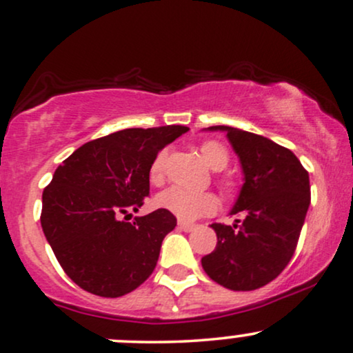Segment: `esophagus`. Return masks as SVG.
Segmentation results:
<instances>
[{"label": "esophagus", "instance_id": "obj_1", "mask_svg": "<svg viewBox=\"0 0 353 353\" xmlns=\"http://www.w3.org/2000/svg\"><path fill=\"white\" fill-rule=\"evenodd\" d=\"M179 228H181V230H184V232H192L195 228V225L189 223V222H179Z\"/></svg>", "mask_w": 353, "mask_h": 353}]
</instances>
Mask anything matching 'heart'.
I'll list each match as a JSON object with an SVG mask.
<instances>
[{
	"mask_svg": "<svg viewBox=\"0 0 353 353\" xmlns=\"http://www.w3.org/2000/svg\"><path fill=\"white\" fill-rule=\"evenodd\" d=\"M199 152H201L202 159L210 165L214 171H222L230 163V152H228L225 144L220 141H203L199 146ZM165 156L168 152L159 151L158 156L152 159L150 168V179L154 184H159L163 181L164 174V164ZM220 185L223 190L230 192L235 188V182L232 177L222 176L219 177ZM156 205L159 209L171 212L181 220H195L202 215L214 214L219 209V199L217 195L212 192H194V190L179 188V185H172V188L163 190L156 195Z\"/></svg>",
	"mask_w": 353,
	"mask_h": 353,
	"instance_id": "heart-1",
	"label": "heart"
}]
</instances>
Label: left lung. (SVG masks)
<instances>
[{
    "label": "left lung",
    "instance_id": "obj_1",
    "mask_svg": "<svg viewBox=\"0 0 353 353\" xmlns=\"http://www.w3.org/2000/svg\"><path fill=\"white\" fill-rule=\"evenodd\" d=\"M227 131L243 168L245 182L232 215L235 225L212 223L217 246L202 258L210 279L232 291H253L281 274L296 252L311 203L309 172L294 152L265 136Z\"/></svg>",
    "mask_w": 353,
    "mask_h": 353
}]
</instances>
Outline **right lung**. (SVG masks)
I'll use <instances>...</instances> for the list:
<instances>
[{
	"label": "right lung",
	"mask_w": 353,
	"mask_h": 353,
	"mask_svg": "<svg viewBox=\"0 0 353 353\" xmlns=\"http://www.w3.org/2000/svg\"><path fill=\"white\" fill-rule=\"evenodd\" d=\"M188 126L128 128L85 143L42 192L41 225L65 274L82 290L120 298L150 278L177 220L158 209L128 222L150 195V168ZM125 216V219H121Z\"/></svg>",
	"instance_id": "obj_1"
}]
</instances>
